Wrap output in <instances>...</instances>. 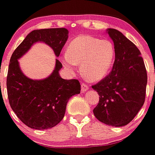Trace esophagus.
<instances>
[{"mask_svg":"<svg viewBox=\"0 0 155 155\" xmlns=\"http://www.w3.org/2000/svg\"><path fill=\"white\" fill-rule=\"evenodd\" d=\"M88 90V85L86 84H84V83H82L81 84V91L83 92L84 91H86Z\"/></svg>","mask_w":155,"mask_h":155,"instance_id":"1","label":"esophagus"}]
</instances>
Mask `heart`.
Instances as JSON below:
<instances>
[{
  "instance_id": "heart-1",
  "label": "heart",
  "mask_w": 155,
  "mask_h": 155,
  "mask_svg": "<svg viewBox=\"0 0 155 155\" xmlns=\"http://www.w3.org/2000/svg\"><path fill=\"white\" fill-rule=\"evenodd\" d=\"M115 49L109 40L91 36H80L70 42L63 63L68 68L81 63L82 74L87 80H101L114 63Z\"/></svg>"
}]
</instances>
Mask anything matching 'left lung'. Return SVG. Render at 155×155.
<instances>
[{
	"mask_svg": "<svg viewBox=\"0 0 155 155\" xmlns=\"http://www.w3.org/2000/svg\"><path fill=\"white\" fill-rule=\"evenodd\" d=\"M107 32L114 42L115 59L110 73L92 86L99 95L93 113L102 123L123 127L133 120L145 102L147 69L134 43L118 30Z\"/></svg>",
	"mask_w": 155,
	"mask_h": 155,
	"instance_id": "left-lung-1",
	"label": "left lung"
}]
</instances>
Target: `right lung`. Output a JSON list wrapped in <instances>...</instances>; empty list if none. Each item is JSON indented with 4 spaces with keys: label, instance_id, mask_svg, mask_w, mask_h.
Returning a JSON list of instances; mask_svg holds the SVG:
<instances>
[{
    "label": "right lung",
    "instance_id": "add662e5",
    "mask_svg": "<svg viewBox=\"0 0 155 155\" xmlns=\"http://www.w3.org/2000/svg\"><path fill=\"white\" fill-rule=\"evenodd\" d=\"M64 28L34 30L13 51L7 75V92L11 108L20 120L28 127L45 130L56 126L64 116L68 99L80 93L78 80H64L59 71L62 64L56 60L50 76L42 80L26 77L19 67L18 59L34 43L42 41L59 56L68 40Z\"/></svg>",
    "mask_w": 155,
    "mask_h": 155
}]
</instances>
